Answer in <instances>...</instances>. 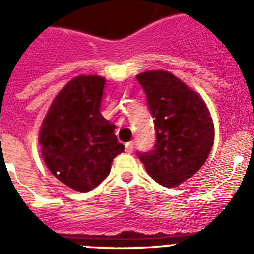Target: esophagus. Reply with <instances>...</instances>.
<instances>
[{
  "mask_svg": "<svg viewBox=\"0 0 254 254\" xmlns=\"http://www.w3.org/2000/svg\"><path fill=\"white\" fill-rule=\"evenodd\" d=\"M133 149H134V142H133V141L126 143V150H127V152H132V151H133Z\"/></svg>",
  "mask_w": 254,
  "mask_h": 254,
  "instance_id": "esophagus-1",
  "label": "esophagus"
}]
</instances>
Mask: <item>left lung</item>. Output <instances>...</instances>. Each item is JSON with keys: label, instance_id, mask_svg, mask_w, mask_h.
Returning <instances> with one entry per match:
<instances>
[{"label": "left lung", "instance_id": "left-lung-1", "mask_svg": "<svg viewBox=\"0 0 254 254\" xmlns=\"http://www.w3.org/2000/svg\"><path fill=\"white\" fill-rule=\"evenodd\" d=\"M154 117L156 143L137 152L145 169L164 187H177L196 174L214 145V122L202 98L163 69L136 76Z\"/></svg>", "mask_w": 254, "mask_h": 254}]
</instances>
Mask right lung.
<instances>
[{
	"mask_svg": "<svg viewBox=\"0 0 254 254\" xmlns=\"http://www.w3.org/2000/svg\"><path fill=\"white\" fill-rule=\"evenodd\" d=\"M105 78L80 75L57 94L39 132L47 168L64 185L89 192L104 181L117 155L125 151L100 113Z\"/></svg>",
	"mask_w": 254,
	"mask_h": 254,
	"instance_id": "right-lung-1",
	"label": "right lung"
}]
</instances>
